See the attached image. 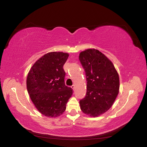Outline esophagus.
Instances as JSON below:
<instances>
[{"mask_svg": "<svg viewBox=\"0 0 147 147\" xmlns=\"http://www.w3.org/2000/svg\"><path fill=\"white\" fill-rule=\"evenodd\" d=\"M71 88H72V89L73 90H74V89H75V86L74 85H73V86H71Z\"/></svg>", "mask_w": 147, "mask_h": 147, "instance_id": "obj_1", "label": "esophagus"}]
</instances>
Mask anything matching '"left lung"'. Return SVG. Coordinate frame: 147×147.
<instances>
[{"label":"left lung","instance_id":"obj_1","mask_svg":"<svg viewBox=\"0 0 147 147\" xmlns=\"http://www.w3.org/2000/svg\"><path fill=\"white\" fill-rule=\"evenodd\" d=\"M79 59L87 79L86 97L80 101L81 111L90 117H98L112 106L119 93V77L113 63L96 49L80 53Z\"/></svg>","mask_w":147,"mask_h":147}]
</instances>
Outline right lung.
Segmentation results:
<instances>
[{"instance_id": "1", "label": "right lung", "mask_w": 147, "mask_h": 147, "mask_svg": "<svg viewBox=\"0 0 147 147\" xmlns=\"http://www.w3.org/2000/svg\"><path fill=\"white\" fill-rule=\"evenodd\" d=\"M69 54L51 52L37 60L29 70L27 90L40 113L49 118L61 115L72 95V89L64 84L63 66Z\"/></svg>"}]
</instances>
